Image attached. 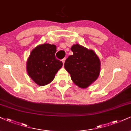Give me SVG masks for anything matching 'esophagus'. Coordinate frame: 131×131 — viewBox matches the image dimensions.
<instances>
[{"label":"esophagus","mask_w":131,"mask_h":131,"mask_svg":"<svg viewBox=\"0 0 131 131\" xmlns=\"http://www.w3.org/2000/svg\"><path fill=\"white\" fill-rule=\"evenodd\" d=\"M65 61H66V58H64V59H62V62L63 63V64H64V62H65Z\"/></svg>","instance_id":"obj_1"}]
</instances>
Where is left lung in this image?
<instances>
[{"instance_id":"1","label":"left lung","mask_w":131,"mask_h":131,"mask_svg":"<svg viewBox=\"0 0 131 131\" xmlns=\"http://www.w3.org/2000/svg\"><path fill=\"white\" fill-rule=\"evenodd\" d=\"M73 54L69 56L64 63V68L70 75L74 84L85 89L99 77L101 62L96 53L78 43L71 47Z\"/></svg>"}]
</instances>
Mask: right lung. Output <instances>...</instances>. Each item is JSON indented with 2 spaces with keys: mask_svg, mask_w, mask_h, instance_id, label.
I'll list each match as a JSON object with an SVG mask.
<instances>
[{
  "mask_svg": "<svg viewBox=\"0 0 131 131\" xmlns=\"http://www.w3.org/2000/svg\"><path fill=\"white\" fill-rule=\"evenodd\" d=\"M55 45L44 43L32 50L27 61V72L30 78L39 86L50 83L62 66L56 59Z\"/></svg>",
  "mask_w": 131,
  "mask_h": 131,
  "instance_id": "obj_1",
  "label": "right lung"
}]
</instances>
